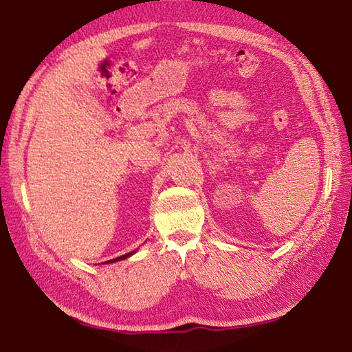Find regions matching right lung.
Segmentation results:
<instances>
[{"label": "right lung", "mask_w": 352, "mask_h": 352, "mask_svg": "<svg viewBox=\"0 0 352 352\" xmlns=\"http://www.w3.org/2000/svg\"><path fill=\"white\" fill-rule=\"evenodd\" d=\"M135 252V251H132V252H127V254H124V255H120V257H117V258H113V260H111V261H118V260H124V258H127V257H131V255Z\"/></svg>", "instance_id": "right-lung-1"}]
</instances>
